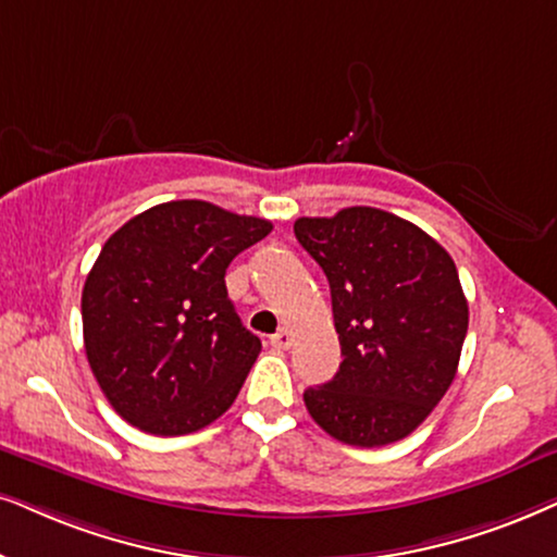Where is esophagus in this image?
<instances>
[{
    "label": "esophagus",
    "mask_w": 557,
    "mask_h": 557,
    "mask_svg": "<svg viewBox=\"0 0 557 557\" xmlns=\"http://www.w3.org/2000/svg\"><path fill=\"white\" fill-rule=\"evenodd\" d=\"M272 347L274 349H290V344H293V334H290V329H280L277 334H272Z\"/></svg>",
    "instance_id": "obj_1"
}]
</instances>
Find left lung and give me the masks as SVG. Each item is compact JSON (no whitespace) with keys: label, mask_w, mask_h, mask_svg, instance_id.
I'll return each instance as SVG.
<instances>
[{"label":"left lung","mask_w":557,"mask_h":557,"mask_svg":"<svg viewBox=\"0 0 557 557\" xmlns=\"http://www.w3.org/2000/svg\"><path fill=\"white\" fill-rule=\"evenodd\" d=\"M293 228L326 274L344 355L329 383L302 393L308 413L344 445L404 440L453 385L468 334L453 257L377 208L298 218Z\"/></svg>","instance_id":"obj_1"}]
</instances>
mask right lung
Returning <instances> with one entry per match:
<instances>
[{"label": "right lung", "mask_w": 557, "mask_h": 557, "mask_svg": "<svg viewBox=\"0 0 557 557\" xmlns=\"http://www.w3.org/2000/svg\"><path fill=\"white\" fill-rule=\"evenodd\" d=\"M272 223L206 200H172L104 242L82 290L84 349L128 424L180 436L213 424L262 342L228 300L226 270Z\"/></svg>", "instance_id": "1"}]
</instances>
